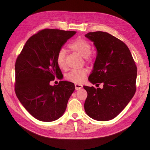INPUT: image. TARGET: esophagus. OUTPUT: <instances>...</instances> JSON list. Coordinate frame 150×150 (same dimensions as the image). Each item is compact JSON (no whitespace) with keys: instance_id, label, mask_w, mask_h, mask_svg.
Masks as SVG:
<instances>
[{"instance_id":"obj_1","label":"esophagus","mask_w":150,"mask_h":150,"mask_svg":"<svg viewBox=\"0 0 150 150\" xmlns=\"http://www.w3.org/2000/svg\"><path fill=\"white\" fill-rule=\"evenodd\" d=\"M82 87V85L81 84H78V83H76L75 84V88L76 90H79L81 89Z\"/></svg>"}]
</instances>
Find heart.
Here are the masks:
<instances>
[{"mask_svg": "<svg viewBox=\"0 0 150 150\" xmlns=\"http://www.w3.org/2000/svg\"><path fill=\"white\" fill-rule=\"evenodd\" d=\"M69 47L84 58H88L91 53V43L87 40L81 38L74 40L69 45ZM65 58L66 51L63 48L59 49L56 54V61L60 68H65ZM87 73H88V71L86 68L72 69L67 74L66 78L68 80L76 82V83H80L84 81Z\"/></svg>", "mask_w": 150, "mask_h": 150, "instance_id": "b5f03b06", "label": "heart"}]
</instances>
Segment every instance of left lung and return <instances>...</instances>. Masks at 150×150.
I'll return each mask as SVG.
<instances>
[{
    "instance_id": "obj_1",
    "label": "left lung",
    "mask_w": 150,
    "mask_h": 150,
    "mask_svg": "<svg viewBox=\"0 0 150 150\" xmlns=\"http://www.w3.org/2000/svg\"><path fill=\"white\" fill-rule=\"evenodd\" d=\"M85 37L97 50L88 79L98 86L102 83L103 88L84 86L87 92L84 109L92 119L108 121L119 114L135 94L137 68L130 50L119 39L104 32H89Z\"/></svg>"
}]
</instances>
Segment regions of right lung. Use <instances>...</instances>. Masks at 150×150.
Here are the masks:
<instances>
[{
  "label": "right lung",
  "mask_w": 150,
  "mask_h": 150,
  "mask_svg": "<svg viewBox=\"0 0 150 150\" xmlns=\"http://www.w3.org/2000/svg\"><path fill=\"white\" fill-rule=\"evenodd\" d=\"M74 31L45 29L31 37L18 55L15 66V91L20 103L33 117L53 122L64 114L74 84L50 82L61 75L56 61L58 51Z\"/></svg>",
  "instance_id": "add662e5"
}]
</instances>
